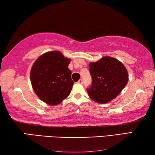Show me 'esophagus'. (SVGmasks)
Returning a JSON list of instances; mask_svg holds the SVG:
<instances>
[{
  "instance_id": "34e87169",
  "label": "esophagus",
  "mask_w": 155,
  "mask_h": 155,
  "mask_svg": "<svg viewBox=\"0 0 155 155\" xmlns=\"http://www.w3.org/2000/svg\"><path fill=\"white\" fill-rule=\"evenodd\" d=\"M83 79H80L79 81H78V84H83Z\"/></svg>"
}]
</instances>
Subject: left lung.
<instances>
[{"instance_id":"obj_1","label":"left lung","mask_w":155,"mask_h":155,"mask_svg":"<svg viewBox=\"0 0 155 155\" xmlns=\"http://www.w3.org/2000/svg\"><path fill=\"white\" fill-rule=\"evenodd\" d=\"M91 85L87 88L90 98L98 103H107L121 92L128 80L127 70L121 62L104 57L90 64Z\"/></svg>"}]
</instances>
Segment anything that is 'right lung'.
<instances>
[{"instance_id": "1", "label": "right lung", "mask_w": 155, "mask_h": 155, "mask_svg": "<svg viewBox=\"0 0 155 155\" xmlns=\"http://www.w3.org/2000/svg\"><path fill=\"white\" fill-rule=\"evenodd\" d=\"M70 61L60 52L52 51L34 63L31 82L35 94L44 103L56 105L69 96L74 85L68 68Z\"/></svg>"}]
</instances>
